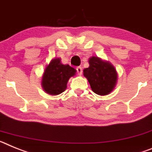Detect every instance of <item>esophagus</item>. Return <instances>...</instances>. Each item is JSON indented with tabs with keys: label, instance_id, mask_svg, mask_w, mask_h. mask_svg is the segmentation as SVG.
I'll use <instances>...</instances> for the list:
<instances>
[{
	"label": "esophagus",
	"instance_id": "34e87169",
	"mask_svg": "<svg viewBox=\"0 0 152 152\" xmlns=\"http://www.w3.org/2000/svg\"><path fill=\"white\" fill-rule=\"evenodd\" d=\"M76 72H77L78 75H82V73H83V68L81 66H78L76 68Z\"/></svg>",
	"mask_w": 152,
	"mask_h": 152
}]
</instances>
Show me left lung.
<instances>
[{
	"instance_id": "left-lung-1",
	"label": "left lung",
	"mask_w": 152,
	"mask_h": 152,
	"mask_svg": "<svg viewBox=\"0 0 152 152\" xmlns=\"http://www.w3.org/2000/svg\"><path fill=\"white\" fill-rule=\"evenodd\" d=\"M89 66L83 70V75L89 81L91 89L100 96L109 94L114 89L117 81L115 69L109 62L92 56L89 60Z\"/></svg>"
}]
</instances>
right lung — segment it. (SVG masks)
<instances>
[{
	"mask_svg": "<svg viewBox=\"0 0 152 152\" xmlns=\"http://www.w3.org/2000/svg\"><path fill=\"white\" fill-rule=\"evenodd\" d=\"M76 74V69L69 65L60 63V58L51 60L46 67L42 78V86L50 95H59L65 91L66 84L71 76Z\"/></svg>",
	"mask_w": 152,
	"mask_h": 152,
	"instance_id": "obj_1",
	"label": "right lung"
}]
</instances>
